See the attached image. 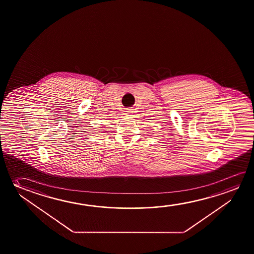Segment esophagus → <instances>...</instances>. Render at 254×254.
<instances>
[{
  "instance_id": "obj_1",
  "label": "esophagus",
  "mask_w": 254,
  "mask_h": 254,
  "mask_svg": "<svg viewBox=\"0 0 254 254\" xmlns=\"http://www.w3.org/2000/svg\"><path fill=\"white\" fill-rule=\"evenodd\" d=\"M126 113L130 115V114L133 113V110L130 109V108H127V109H126Z\"/></svg>"
}]
</instances>
